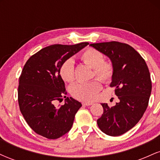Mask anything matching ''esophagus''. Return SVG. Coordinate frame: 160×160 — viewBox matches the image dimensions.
Returning a JSON list of instances; mask_svg holds the SVG:
<instances>
[{
	"mask_svg": "<svg viewBox=\"0 0 160 160\" xmlns=\"http://www.w3.org/2000/svg\"><path fill=\"white\" fill-rule=\"evenodd\" d=\"M92 104V102H83L82 103V105L83 106H90Z\"/></svg>",
	"mask_w": 160,
	"mask_h": 160,
	"instance_id": "34e87169",
	"label": "esophagus"
}]
</instances>
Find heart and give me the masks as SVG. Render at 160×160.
I'll return each mask as SVG.
<instances>
[{
	"label": "heart",
	"mask_w": 160,
	"mask_h": 160,
	"mask_svg": "<svg viewBox=\"0 0 160 160\" xmlns=\"http://www.w3.org/2000/svg\"><path fill=\"white\" fill-rule=\"evenodd\" d=\"M80 58L86 65L92 68V77L96 76L104 82H109L113 76V66L109 62L104 61L102 52L95 49H87L82 53ZM59 74L66 82L74 80V62L71 58L65 60L60 66ZM100 80L94 79L89 82H78L71 86L70 92L74 98L81 102H91L102 89Z\"/></svg>",
	"instance_id": "1"
}]
</instances>
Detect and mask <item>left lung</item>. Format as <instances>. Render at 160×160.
Instances as JSON below:
<instances>
[{
    "label": "left lung",
    "instance_id": "1",
    "mask_svg": "<svg viewBox=\"0 0 160 160\" xmlns=\"http://www.w3.org/2000/svg\"><path fill=\"white\" fill-rule=\"evenodd\" d=\"M107 56L113 66L111 87L120 102L113 107L102 104L104 112L98 119L99 128L111 136H119L136 125L148 106L152 82L148 65L133 47L117 41L92 43Z\"/></svg>",
    "mask_w": 160,
    "mask_h": 160
}]
</instances>
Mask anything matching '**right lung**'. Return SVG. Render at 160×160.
<instances>
[{"mask_svg":"<svg viewBox=\"0 0 160 160\" xmlns=\"http://www.w3.org/2000/svg\"><path fill=\"white\" fill-rule=\"evenodd\" d=\"M53 44L40 49L24 65L19 77L18 102L25 121L38 135L48 139L62 137L72 127L74 117L82 104L66 97L65 104L57 108L56 100L67 94L59 74L62 62L87 46Z\"/></svg>","mask_w":160,"mask_h":160,"instance_id":"1","label":"right lung"}]
</instances>
